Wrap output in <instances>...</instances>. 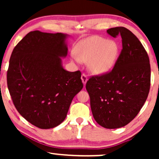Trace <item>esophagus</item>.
<instances>
[{
  "label": "esophagus",
  "mask_w": 159,
  "mask_h": 159,
  "mask_svg": "<svg viewBox=\"0 0 159 159\" xmlns=\"http://www.w3.org/2000/svg\"><path fill=\"white\" fill-rule=\"evenodd\" d=\"M81 79H82V82H83V84H85L87 81H88V77H87V75H85V74H84V73L82 74V77H81Z\"/></svg>",
  "instance_id": "1"
}]
</instances>
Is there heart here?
Masks as SVG:
<instances>
[{"label":"heart","instance_id":"heart-1","mask_svg":"<svg viewBox=\"0 0 159 159\" xmlns=\"http://www.w3.org/2000/svg\"><path fill=\"white\" fill-rule=\"evenodd\" d=\"M118 50V45L114 41L93 36L76 45L74 59L77 62H88V68L93 73L103 74L114 64Z\"/></svg>","mask_w":159,"mask_h":159}]
</instances>
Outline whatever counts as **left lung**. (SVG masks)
<instances>
[{
    "instance_id": "1",
    "label": "left lung",
    "mask_w": 159,
    "mask_h": 159,
    "mask_svg": "<svg viewBox=\"0 0 159 159\" xmlns=\"http://www.w3.org/2000/svg\"><path fill=\"white\" fill-rule=\"evenodd\" d=\"M111 36L121 35L122 49L112 70L89 78L86 90L96 122L116 129L133 120L144 105L151 86V65L138 38L123 27L108 29Z\"/></svg>"
}]
</instances>
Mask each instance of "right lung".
<instances>
[{
    "label": "right lung",
    "mask_w": 159,
    "mask_h": 159,
    "mask_svg": "<svg viewBox=\"0 0 159 159\" xmlns=\"http://www.w3.org/2000/svg\"><path fill=\"white\" fill-rule=\"evenodd\" d=\"M66 35L38 30L28 33L13 50L7 85L13 103L27 121L40 129L59 125L72 99L83 88L80 71H66Z\"/></svg>",
    "instance_id": "right-lung-1"
}]
</instances>
